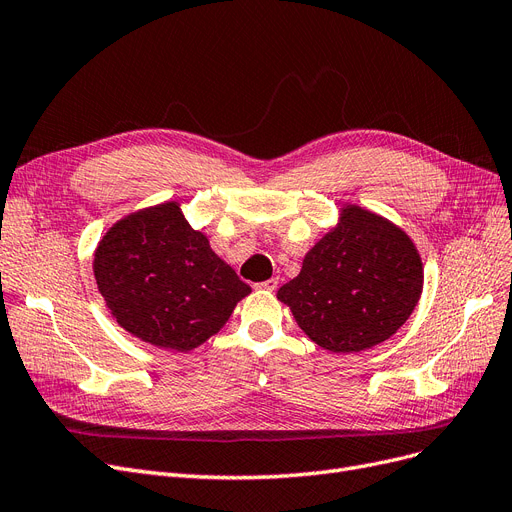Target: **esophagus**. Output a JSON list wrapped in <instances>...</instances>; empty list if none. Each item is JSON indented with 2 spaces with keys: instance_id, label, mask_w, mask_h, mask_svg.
<instances>
[{
  "instance_id": "obj_1",
  "label": "esophagus",
  "mask_w": 512,
  "mask_h": 512,
  "mask_svg": "<svg viewBox=\"0 0 512 512\" xmlns=\"http://www.w3.org/2000/svg\"><path fill=\"white\" fill-rule=\"evenodd\" d=\"M256 288H260V290H267V292H275V290L279 288V279H277V277H271V279H267V281L258 283Z\"/></svg>"
}]
</instances>
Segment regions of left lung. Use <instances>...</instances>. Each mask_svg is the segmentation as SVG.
<instances>
[{
	"instance_id": "1",
	"label": "left lung",
	"mask_w": 512,
	"mask_h": 512,
	"mask_svg": "<svg viewBox=\"0 0 512 512\" xmlns=\"http://www.w3.org/2000/svg\"><path fill=\"white\" fill-rule=\"evenodd\" d=\"M422 283V260L407 233L370 210L346 206L277 298L321 349L361 353L410 319Z\"/></svg>"
}]
</instances>
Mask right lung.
<instances>
[{
	"label": "right lung",
	"mask_w": 512,
	"mask_h": 512,
	"mask_svg": "<svg viewBox=\"0 0 512 512\" xmlns=\"http://www.w3.org/2000/svg\"><path fill=\"white\" fill-rule=\"evenodd\" d=\"M94 277L126 332L178 353L214 336L252 292L176 201L115 222L96 248Z\"/></svg>",
	"instance_id": "obj_1"
}]
</instances>
